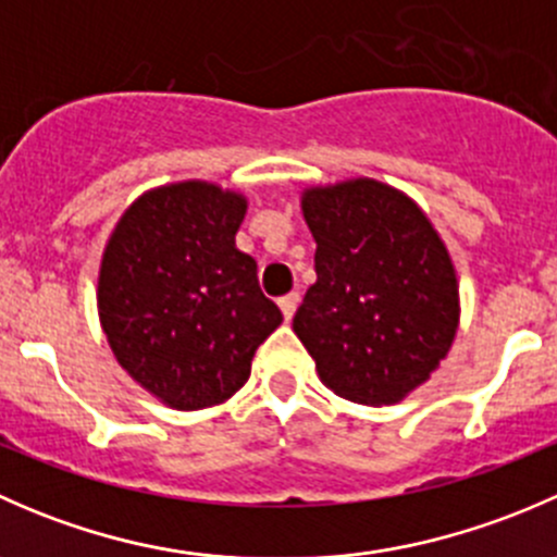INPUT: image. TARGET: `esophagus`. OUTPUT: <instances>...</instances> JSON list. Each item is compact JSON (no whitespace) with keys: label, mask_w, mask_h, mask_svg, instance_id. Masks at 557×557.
<instances>
[{"label":"esophagus","mask_w":557,"mask_h":557,"mask_svg":"<svg viewBox=\"0 0 557 557\" xmlns=\"http://www.w3.org/2000/svg\"><path fill=\"white\" fill-rule=\"evenodd\" d=\"M277 305H280V310H283V318L290 320V318H294L296 307H299V294H285L283 299L277 301Z\"/></svg>","instance_id":"1"}]
</instances>
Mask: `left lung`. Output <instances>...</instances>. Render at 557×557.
Returning <instances> with one entry per match:
<instances>
[{"label":"left lung","instance_id":"obj_1","mask_svg":"<svg viewBox=\"0 0 557 557\" xmlns=\"http://www.w3.org/2000/svg\"><path fill=\"white\" fill-rule=\"evenodd\" d=\"M301 210L318 283L294 314L320 383L358 404H396L431 377L458 329V280L409 196L377 180L310 188Z\"/></svg>","mask_w":557,"mask_h":557}]
</instances>
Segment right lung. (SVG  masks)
<instances>
[{
    "label": "right lung",
    "mask_w": 557,
    "mask_h": 557,
    "mask_svg": "<svg viewBox=\"0 0 557 557\" xmlns=\"http://www.w3.org/2000/svg\"><path fill=\"white\" fill-rule=\"evenodd\" d=\"M247 201L177 183L139 196L117 221L99 272V318L117 363L174 409L226 401L258 345L283 323L234 237Z\"/></svg>",
    "instance_id": "obj_1"
}]
</instances>
